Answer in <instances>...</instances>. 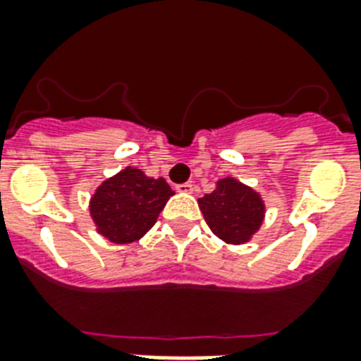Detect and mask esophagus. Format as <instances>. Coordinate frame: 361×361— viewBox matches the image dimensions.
Here are the masks:
<instances>
[{"label":"esophagus","mask_w":361,"mask_h":361,"mask_svg":"<svg viewBox=\"0 0 361 361\" xmlns=\"http://www.w3.org/2000/svg\"><path fill=\"white\" fill-rule=\"evenodd\" d=\"M195 185H192L191 181H185V183H180V185H176V191L178 192H192Z\"/></svg>","instance_id":"1"}]
</instances>
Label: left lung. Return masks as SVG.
Returning a JSON list of instances; mask_svg holds the SVG:
<instances>
[{
	"label": "left lung",
	"mask_w": 361,
	"mask_h": 361,
	"mask_svg": "<svg viewBox=\"0 0 361 361\" xmlns=\"http://www.w3.org/2000/svg\"><path fill=\"white\" fill-rule=\"evenodd\" d=\"M198 206L215 236L226 243H245L262 225V198L234 178L217 181L215 191L198 198Z\"/></svg>",
	"instance_id": "left-lung-1"
}]
</instances>
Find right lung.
Listing matches in <instances>:
<instances>
[{"label":"right lung","instance_id":"obj_1","mask_svg":"<svg viewBox=\"0 0 361 361\" xmlns=\"http://www.w3.org/2000/svg\"><path fill=\"white\" fill-rule=\"evenodd\" d=\"M172 195L163 178L153 180L127 166L97 187L90 200V214L99 234L114 243H133L155 225Z\"/></svg>","mask_w":361,"mask_h":361}]
</instances>
